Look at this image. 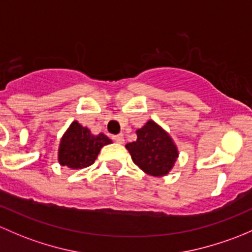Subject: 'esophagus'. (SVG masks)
Wrapping results in <instances>:
<instances>
[{
	"instance_id": "obj_1",
	"label": "esophagus",
	"mask_w": 252,
	"mask_h": 252,
	"mask_svg": "<svg viewBox=\"0 0 252 252\" xmlns=\"http://www.w3.org/2000/svg\"><path fill=\"white\" fill-rule=\"evenodd\" d=\"M111 138H113L114 142H116V143H120V144H123L124 141H125L123 134H116V136H113Z\"/></svg>"
}]
</instances>
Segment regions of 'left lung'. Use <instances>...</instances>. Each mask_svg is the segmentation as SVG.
I'll use <instances>...</instances> for the list:
<instances>
[{
	"instance_id": "1",
	"label": "left lung",
	"mask_w": 252,
	"mask_h": 252,
	"mask_svg": "<svg viewBox=\"0 0 252 252\" xmlns=\"http://www.w3.org/2000/svg\"><path fill=\"white\" fill-rule=\"evenodd\" d=\"M126 148L134 164L152 176L166 175L178 157L172 139L154 121L137 129V141L126 144Z\"/></svg>"
}]
</instances>
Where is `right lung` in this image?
I'll return each mask as SVG.
<instances>
[{"label": "right lung", "mask_w": 252, "mask_h": 252, "mask_svg": "<svg viewBox=\"0 0 252 252\" xmlns=\"http://www.w3.org/2000/svg\"><path fill=\"white\" fill-rule=\"evenodd\" d=\"M111 143L105 134H91L90 129L74 121L59 145V162L70 168H84L97 159L103 145Z\"/></svg>", "instance_id": "obj_1"}]
</instances>
